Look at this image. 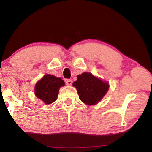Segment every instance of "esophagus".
I'll list each match as a JSON object with an SVG mask.
<instances>
[{
	"label": "esophagus",
	"mask_w": 152,
	"mask_h": 152,
	"mask_svg": "<svg viewBox=\"0 0 152 152\" xmlns=\"http://www.w3.org/2000/svg\"><path fill=\"white\" fill-rule=\"evenodd\" d=\"M72 80L71 79H66V84L67 85V86H71V84H72Z\"/></svg>",
	"instance_id": "obj_1"
}]
</instances>
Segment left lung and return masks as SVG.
<instances>
[{"mask_svg": "<svg viewBox=\"0 0 152 152\" xmlns=\"http://www.w3.org/2000/svg\"><path fill=\"white\" fill-rule=\"evenodd\" d=\"M73 86L77 90L80 100L88 106L98 104L109 88L107 81L96 77L89 72L78 75L77 80L73 83Z\"/></svg>", "mask_w": 152, "mask_h": 152, "instance_id": "1", "label": "left lung"}]
</instances>
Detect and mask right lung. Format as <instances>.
Here are the masks:
<instances>
[{
  "mask_svg": "<svg viewBox=\"0 0 152 152\" xmlns=\"http://www.w3.org/2000/svg\"><path fill=\"white\" fill-rule=\"evenodd\" d=\"M65 86L62 78L53 75L46 74L35 85L34 93L38 99L42 100L46 104H50L58 98L59 89Z\"/></svg>",
  "mask_w": 152,
  "mask_h": 152,
  "instance_id": "obj_1",
  "label": "right lung"
}]
</instances>
